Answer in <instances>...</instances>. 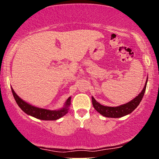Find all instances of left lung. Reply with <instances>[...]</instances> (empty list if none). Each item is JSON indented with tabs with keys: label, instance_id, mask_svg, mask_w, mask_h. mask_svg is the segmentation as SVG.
Returning <instances> with one entry per match:
<instances>
[{
	"label": "left lung",
	"instance_id": "8db88e82",
	"mask_svg": "<svg viewBox=\"0 0 159 159\" xmlns=\"http://www.w3.org/2000/svg\"><path fill=\"white\" fill-rule=\"evenodd\" d=\"M148 82V79L145 82L144 88L138 96L134 98L133 100L129 101V103L123 104L119 106H115V107H110V106H105L100 104L94 98L92 97V103L93 106L98 112L100 113L103 116L109 117V118H119L122 117L126 115L132 113L135 108L138 107L140 101H142L143 95L145 94V89Z\"/></svg>",
	"mask_w": 159,
	"mask_h": 159
}]
</instances>
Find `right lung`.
Masks as SVG:
<instances>
[{
	"label": "right lung",
	"instance_id": "obj_1",
	"mask_svg": "<svg viewBox=\"0 0 159 159\" xmlns=\"http://www.w3.org/2000/svg\"><path fill=\"white\" fill-rule=\"evenodd\" d=\"M11 91L16 103L18 104V106L24 112L30 115V116L35 117L37 119H41V120H56V119H60L61 117L64 116L65 114L68 113L69 107L71 104V97H69L66 100L64 107L61 109L52 111L45 109V108H40L30 105L27 102L23 101L22 99H21L14 92L12 88Z\"/></svg>",
	"mask_w": 159,
	"mask_h": 159
}]
</instances>
